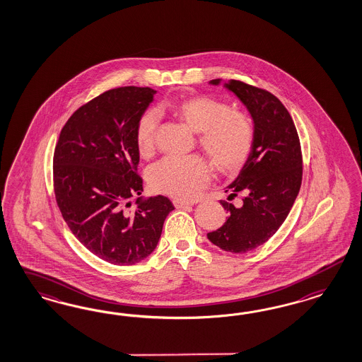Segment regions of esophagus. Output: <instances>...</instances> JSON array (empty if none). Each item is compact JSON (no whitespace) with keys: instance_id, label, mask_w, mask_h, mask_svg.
Instances as JSON below:
<instances>
[{"instance_id":"obj_1","label":"esophagus","mask_w":362,"mask_h":362,"mask_svg":"<svg viewBox=\"0 0 362 362\" xmlns=\"http://www.w3.org/2000/svg\"><path fill=\"white\" fill-rule=\"evenodd\" d=\"M173 203H174V206H175L176 209H188V207H191V206H192V203L183 202V200H179V199L173 200Z\"/></svg>"}]
</instances>
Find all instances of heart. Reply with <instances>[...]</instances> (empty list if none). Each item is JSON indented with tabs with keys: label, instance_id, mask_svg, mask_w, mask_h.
Segmentation results:
<instances>
[{
	"label": "heart",
	"instance_id": "heart-1",
	"mask_svg": "<svg viewBox=\"0 0 362 362\" xmlns=\"http://www.w3.org/2000/svg\"><path fill=\"white\" fill-rule=\"evenodd\" d=\"M180 119L199 132V144L209 153L220 171L233 174L248 162L255 144V126L248 114L209 95L197 94L171 99L165 103ZM159 115L144 111L135 127V143L142 158L155 151ZM212 165L203 156H168L148 173L155 192L177 199H192L209 183Z\"/></svg>",
	"mask_w": 362,
	"mask_h": 362
}]
</instances>
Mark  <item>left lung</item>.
<instances>
[{"mask_svg": "<svg viewBox=\"0 0 362 362\" xmlns=\"http://www.w3.org/2000/svg\"><path fill=\"white\" fill-rule=\"evenodd\" d=\"M209 83L219 85L220 79ZM224 86L251 112L255 144L248 162L226 189L228 200L241 197L240 204L221 200L230 216L207 238L227 252L245 253L269 240L286 219L301 187L303 153L296 126L280 99L236 79Z\"/></svg>", "mask_w": 362, "mask_h": 362, "instance_id": "8db88e82", "label": "left lung"}]
</instances>
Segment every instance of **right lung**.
<instances>
[{
	"mask_svg": "<svg viewBox=\"0 0 362 362\" xmlns=\"http://www.w3.org/2000/svg\"><path fill=\"white\" fill-rule=\"evenodd\" d=\"M150 88H111L81 106L55 144L53 185L66 224L88 251L114 265L153 253L174 209L168 197L142 200L135 127L153 102Z\"/></svg>",
	"mask_w": 362,
	"mask_h": 362,
	"instance_id": "obj_1",
	"label": "right lung"
}]
</instances>
